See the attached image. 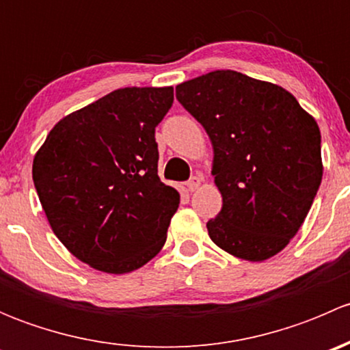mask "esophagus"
I'll return each instance as SVG.
<instances>
[{
  "label": "esophagus",
  "instance_id": "obj_1",
  "mask_svg": "<svg viewBox=\"0 0 350 350\" xmlns=\"http://www.w3.org/2000/svg\"><path fill=\"white\" fill-rule=\"evenodd\" d=\"M200 186H201V179L198 178V176H193V178L186 183V188H188L189 193H195Z\"/></svg>",
  "mask_w": 350,
  "mask_h": 350
}]
</instances>
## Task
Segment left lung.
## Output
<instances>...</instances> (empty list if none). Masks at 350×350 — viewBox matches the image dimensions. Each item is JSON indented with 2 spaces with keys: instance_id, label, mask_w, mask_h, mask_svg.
Returning a JSON list of instances; mask_svg holds the SVG:
<instances>
[{
  "instance_id": "1",
  "label": "left lung",
  "mask_w": 350,
  "mask_h": 350,
  "mask_svg": "<svg viewBox=\"0 0 350 350\" xmlns=\"http://www.w3.org/2000/svg\"><path fill=\"white\" fill-rule=\"evenodd\" d=\"M176 98L213 147L224 204L208 235L242 260L271 259L298 234L322 183L319 123L284 88L230 69L178 84Z\"/></svg>"
}]
</instances>
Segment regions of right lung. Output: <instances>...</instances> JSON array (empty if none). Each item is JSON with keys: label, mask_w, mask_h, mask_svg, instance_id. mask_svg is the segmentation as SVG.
<instances>
[{"label": "right lung", "mask_w": 350, "mask_h": 350, "mask_svg": "<svg viewBox=\"0 0 350 350\" xmlns=\"http://www.w3.org/2000/svg\"><path fill=\"white\" fill-rule=\"evenodd\" d=\"M172 100V86L115 90L59 120L35 154L52 232L93 269L132 273L164 247L179 193L159 179L155 126Z\"/></svg>", "instance_id": "right-lung-1"}]
</instances>
